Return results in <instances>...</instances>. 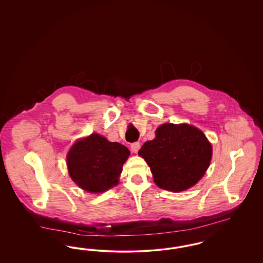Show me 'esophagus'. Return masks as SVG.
<instances>
[{
    "label": "esophagus",
    "instance_id": "34e87169",
    "mask_svg": "<svg viewBox=\"0 0 263 263\" xmlns=\"http://www.w3.org/2000/svg\"><path fill=\"white\" fill-rule=\"evenodd\" d=\"M140 147H141V145H140L139 142H134V143L131 144V150H132L133 153H138Z\"/></svg>",
    "mask_w": 263,
    "mask_h": 263
}]
</instances>
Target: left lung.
<instances>
[{"mask_svg":"<svg viewBox=\"0 0 263 263\" xmlns=\"http://www.w3.org/2000/svg\"><path fill=\"white\" fill-rule=\"evenodd\" d=\"M138 155L149 164L159 187L180 192L195 185L205 175L211 162L212 146L194 126L164 123Z\"/></svg>","mask_w":263,"mask_h":263,"instance_id":"left-lung-1","label":"left lung"}]
</instances>
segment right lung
Wrapping results in <instances>:
<instances>
[{
    "label": "right lung",
    "instance_id": "add662e5",
    "mask_svg": "<svg viewBox=\"0 0 263 263\" xmlns=\"http://www.w3.org/2000/svg\"><path fill=\"white\" fill-rule=\"evenodd\" d=\"M129 155L124 145L92 133L78 140L69 151L68 172L78 186L89 193H101L118 184Z\"/></svg>",
    "mask_w": 263,
    "mask_h": 263
}]
</instances>
